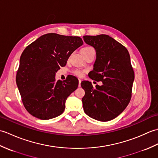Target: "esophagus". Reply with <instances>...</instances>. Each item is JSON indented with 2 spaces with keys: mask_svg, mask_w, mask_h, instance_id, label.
Masks as SVG:
<instances>
[{
  "mask_svg": "<svg viewBox=\"0 0 158 158\" xmlns=\"http://www.w3.org/2000/svg\"><path fill=\"white\" fill-rule=\"evenodd\" d=\"M81 79H79V87L81 86Z\"/></svg>",
  "mask_w": 158,
  "mask_h": 158,
  "instance_id": "34e87169",
  "label": "esophagus"
}]
</instances>
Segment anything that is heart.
Returning <instances> with one entry per match:
<instances>
[{"label": "heart", "mask_w": 158, "mask_h": 158, "mask_svg": "<svg viewBox=\"0 0 158 158\" xmlns=\"http://www.w3.org/2000/svg\"><path fill=\"white\" fill-rule=\"evenodd\" d=\"M93 49L91 47H85V48H83L82 49ZM73 73L75 74V75L79 76V77H81L83 75V71L81 70H78L76 69L75 70H73Z\"/></svg>", "instance_id": "obj_1"}]
</instances>
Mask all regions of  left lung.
<instances>
[{
    "mask_svg": "<svg viewBox=\"0 0 158 158\" xmlns=\"http://www.w3.org/2000/svg\"><path fill=\"white\" fill-rule=\"evenodd\" d=\"M83 39L96 52L94 70L89 77L103 83L94 88L91 82L81 83L85 92L82 98L83 110L93 119L108 122L123 111L132 97L135 73L129 52L108 35L83 36Z\"/></svg>",
    "mask_w": 158,
    "mask_h": 158,
    "instance_id": "left-lung-1",
    "label": "left lung"
}]
</instances>
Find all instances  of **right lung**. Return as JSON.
<instances>
[{"instance_id": "1", "label": "right lung", "mask_w": 158, "mask_h": 158, "mask_svg": "<svg viewBox=\"0 0 158 158\" xmlns=\"http://www.w3.org/2000/svg\"><path fill=\"white\" fill-rule=\"evenodd\" d=\"M83 44L79 36L48 33L26 47L19 60L16 83L26 110L47 120L59 116L68 96L77 88L75 76L57 81L56 73L66 64L71 53Z\"/></svg>"}]
</instances>
